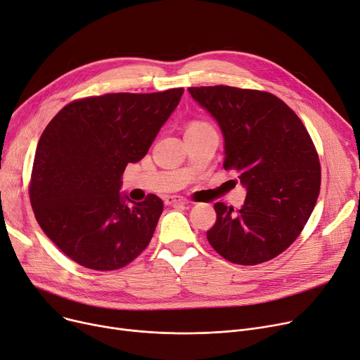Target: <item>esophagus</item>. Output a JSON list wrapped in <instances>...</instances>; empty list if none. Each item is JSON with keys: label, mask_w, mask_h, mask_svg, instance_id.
<instances>
[{"label": "esophagus", "mask_w": 360, "mask_h": 360, "mask_svg": "<svg viewBox=\"0 0 360 360\" xmlns=\"http://www.w3.org/2000/svg\"><path fill=\"white\" fill-rule=\"evenodd\" d=\"M165 203L168 207H180V205H189L186 199L180 198V196H168L165 198Z\"/></svg>", "instance_id": "34e87169"}]
</instances>
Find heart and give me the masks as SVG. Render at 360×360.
I'll return each mask as SVG.
<instances>
[{"instance_id":"obj_1","label":"heart","mask_w":360,"mask_h":360,"mask_svg":"<svg viewBox=\"0 0 360 360\" xmlns=\"http://www.w3.org/2000/svg\"><path fill=\"white\" fill-rule=\"evenodd\" d=\"M203 126H208V124H205L202 122H192L189 126H187V129H199V127H203Z\"/></svg>"}]
</instances>
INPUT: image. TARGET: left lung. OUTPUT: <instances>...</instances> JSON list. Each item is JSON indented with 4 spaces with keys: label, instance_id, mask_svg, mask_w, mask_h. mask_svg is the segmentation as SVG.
<instances>
[{
    "label": "left lung",
    "instance_id": "left-lung-1",
    "mask_svg": "<svg viewBox=\"0 0 360 360\" xmlns=\"http://www.w3.org/2000/svg\"><path fill=\"white\" fill-rule=\"evenodd\" d=\"M189 94L218 123L224 168L236 169L248 191L240 211L214 205L217 222L207 231L208 242L234 264L276 258L296 240L319 195L321 165L309 133L268 92L200 86Z\"/></svg>",
    "mask_w": 360,
    "mask_h": 360
}]
</instances>
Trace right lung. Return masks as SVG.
Returning a JSON list of instances; mask_svg holds the SVG:
<instances>
[{
	"instance_id": "right-lung-1",
	"label": "right lung",
	"mask_w": 360,
	"mask_h": 360,
	"mask_svg": "<svg viewBox=\"0 0 360 360\" xmlns=\"http://www.w3.org/2000/svg\"><path fill=\"white\" fill-rule=\"evenodd\" d=\"M183 92L79 99L44 130L33 160L30 203L44 233L79 265L118 269L149 245L162 200L155 195L130 200L122 193V174L146 155Z\"/></svg>"
}]
</instances>
